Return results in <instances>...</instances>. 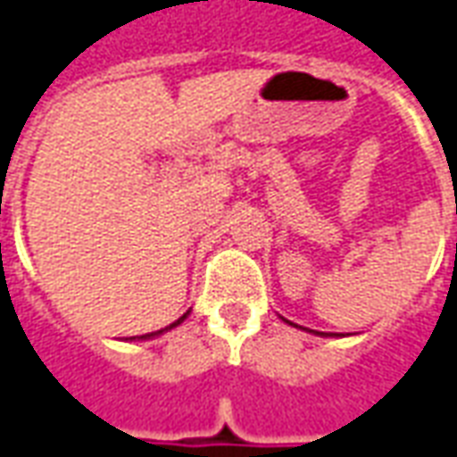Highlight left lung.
<instances>
[{
  "label": "left lung",
  "mask_w": 457,
  "mask_h": 457,
  "mask_svg": "<svg viewBox=\"0 0 457 457\" xmlns=\"http://www.w3.org/2000/svg\"><path fill=\"white\" fill-rule=\"evenodd\" d=\"M285 322H290V320H285ZM293 325V322H290ZM310 333H315V335H325V337H333L335 333H318V330H310Z\"/></svg>",
  "instance_id": "left-lung-1"
}]
</instances>
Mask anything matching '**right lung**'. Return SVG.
Here are the masks:
<instances>
[{"instance_id":"add662e5","label":"right lung","mask_w":457,"mask_h":457,"mask_svg":"<svg viewBox=\"0 0 457 457\" xmlns=\"http://www.w3.org/2000/svg\"><path fill=\"white\" fill-rule=\"evenodd\" d=\"M187 315H189V310H187V312H185V315H182V318L175 320V322H172V325H167V328H164V330H157V333H150V335H142V337H139V340H145V337H157V335H162V333H167V330H172V328H177V325H179V322H182V320L187 318Z\"/></svg>"}]
</instances>
